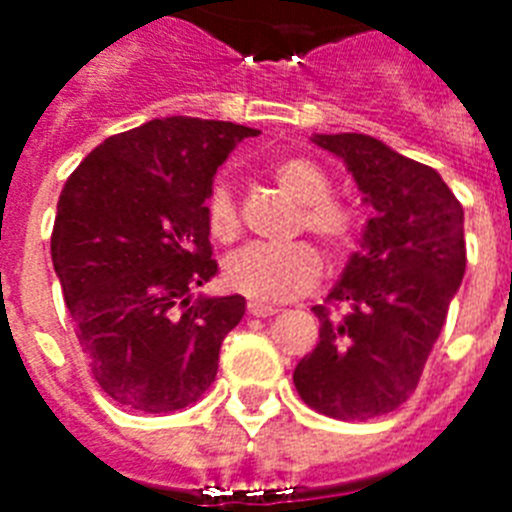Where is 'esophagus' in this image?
<instances>
[{
  "label": "esophagus",
  "instance_id": "34e87169",
  "mask_svg": "<svg viewBox=\"0 0 512 512\" xmlns=\"http://www.w3.org/2000/svg\"><path fill=\"white\" fill-rule=\"evenodd\" d=\"M249 316H257V319H265V316H273V313H279V308L271 303H263V300H249L247 303Z\"/></svg>",
  "mask_w": 512,
  "mask_h": 512
}]
</instances>
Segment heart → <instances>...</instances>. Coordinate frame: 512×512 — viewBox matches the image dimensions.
<instances>
[{
  "mask_svg": "<svg viewBox=\"0 0 512 512\" xmlns=\"http://www.w3.org/2000/svg\"><path fill=\"white\" fill-rule=\"evenodd\" d=\"M273 180L300 204V225L319 236L329 249L342 252L356 239V215L345 204L332 199V180L321 164L305 156H287L271 167ZM207 231L217 241L239 236V201L231 185L215 180L204 199ZM321 257L308 241L284 247L247 244L225 260V284L241 295L263 303H284L305 295L321 279Z\"/></svg>",
  "mask_w": 512,
  "mask_h": 512,
  "instance_id": "heart-1",
  "label": "heart"
}]
</instances>
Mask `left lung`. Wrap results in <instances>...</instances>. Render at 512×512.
<instances>
[{
	"label": "left lung",
	"instance_id": "1",
	"mask_svg": "<svg viewBox=\"0 0 512 512\" xmlns=\"http://www.w3.org/2000/svg\"><path fill=\"white\" fill-rule=\"evenodd\" d=\"M340 156L374 209L319 316V342L295 366L305 404L335 420H372L412 396L465 276V212L433 167L382 140L313 135Z\"/></svg>",
	"mask_w": 512,
	"mask_h": 512
}]
</instances>
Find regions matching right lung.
<instances>
[{
    "instance_id": "obj_1",
    "label": "right lung",
    "mask_w": 512,
    "mask_h": 512,
    "mask_svg": "<svg viewBox=\"0 0 512 512\" xmlns=\"http://www.w3.org/2000/svg\"><path fill=\"white\" fill-rule=\"evenodd\" d=\"M255 135L154 119L103 140L60 191L50 247L63 300L95 382L132 412H177L215 382L247 300H193L217 273L204 199L217 167Z\"/></svg>"
}]
</instances>
